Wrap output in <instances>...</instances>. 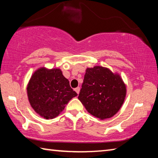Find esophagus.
Segmentation results:
<instances>
[{
	"instance_id": "obj_1",
	"label": "esophagus",
	"mask_w": 158,
	"mask_h": 158,
	"mask_svg": "<svg viewBox=\"0 0 158 158\" xmlns=\"http://www.w3.org/2000/svg\"><path fill=\"white\" fill-rule=\"evenodd\" d=\"M74 90L77 92V94H79V91H80V88L79 87H77L76 89H74Z\"/></svg>"
}]
</instances>
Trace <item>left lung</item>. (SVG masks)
Instances as JSON below:
<instances>
[{
	"label": "left lung",
	"instance_id": "1",
	"mask_svg": "<svg viewBox=\"0 0 158 158\" xmlns=\"http://www.w3.org/2000/svg\"><path fill=\"white\" fill-rule=\"evenodd\" d=\"M81 87L78 99L89 113L101 120L114 116L126 96V85L121 77L105 67L85 69Z\"/></svg>",
	"mask_w": 158,
	"mask_h": 158
}]
</instances>
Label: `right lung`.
<instances>
[{"mask_svg": "<svg viewBox=\"0 0 158 158\" xmlns=\"http://www.w3.org/2000/svg\"><path fill=\"white\" fill-rule=\"evenodd\" d=\"M28 98L32 108L46 119L58 116L77 93L69 85L60 69L42 67L34 72L27 85Z\"/></svg>", "mask_w": 158, "mask_h": 158, "instance_id": "1", "label": "right lung"}]
</instances>
